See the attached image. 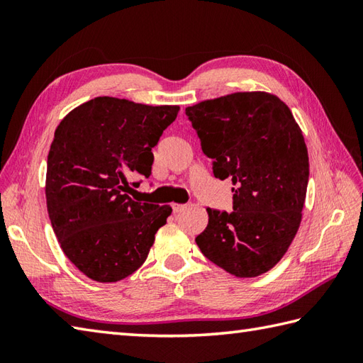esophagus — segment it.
Listing matches in <instances>:
<instances>
[{
  "instance_id": "34e87169",
  "label": "esophagus",
  "mask_w": 363,
  "mask_h": 363,
  "mask_svg": "<svg viewBox=\"0 0 363 363\" xmlns=\"http://www.w3.org/2000/svg\"><path fill=\"white\" fill-rule=\"evenodd\" d=\"M172 209H173L174 213H177V212H181V211L186 209V206H184V204H173Z\"/></svg>"
}]
</instances>
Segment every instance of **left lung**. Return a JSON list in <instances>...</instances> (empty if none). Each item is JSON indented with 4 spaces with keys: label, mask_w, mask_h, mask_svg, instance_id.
<instances>
[{
    "label": "left lung",
    "mask_w": 363,
    "mask_h": 363,
    "mask_svg": "<svg viewBox=\"0 0 363 363\" xmlns=\"http://www.w3.org/2000/svg\"><path fill=\"white\" fill-rule=\"evenodd\" d=\"M213 176L233 181V212L207 209L195 242L238 277L272 269L296 235L309 156L290 109L265 91H238L186 109Z\"/></svg>",
    "instance_id": "left-lung-1"
}]
</instances>
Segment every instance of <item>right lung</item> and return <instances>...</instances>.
<instances>
[{"label": "right lung", "mask_w": 363, "mask_h": 363, "mask_svg": "<svg viewBox=\"0 0 363 363\" xmlns=\"http://www.w3.org/2000/svg\"><path fill=\"white\" fill-rule=\"evenodd\" d=\"M179 106L98 96L76 107L54 133L46 167V207L60 248L98 282H117L148 257L169 206L128 194L150 177L152 148Z\"/></svg>", "instance_id": "1"}]
</instances>
